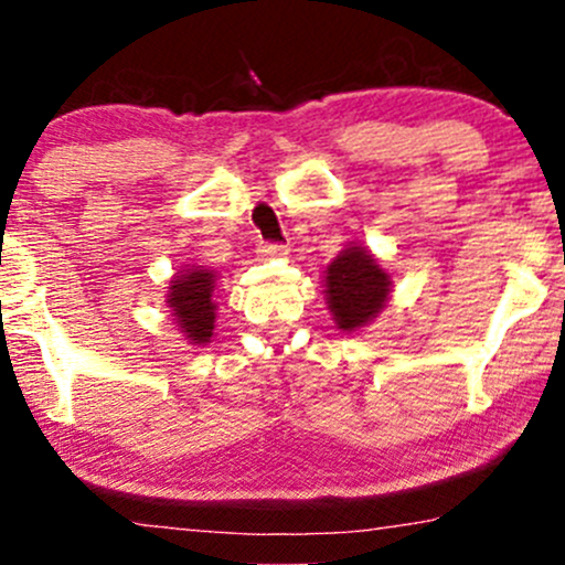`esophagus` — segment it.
Instances as JSON below:
<instances>
[{
  "instance_id": "1",
  "label": "esophagus",
  "mask_w": 565,
  "mask_h": 565,
  "mask_svg": "<svg viewBox=\"0 0 565 565\" xmlns=\"http://www.w3.org/2000/svg\"><path fill=\"white\" fill-rule=\"evenodd\" d=\"M260 255L265 257V260H274V257L289 255V249L284 244H263L260 246Z\"/></svg>"
}]
</instances>
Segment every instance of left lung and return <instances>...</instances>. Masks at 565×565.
Listing matches in <instances>:
<instances>
[{
  "label": "left lung",
  "mask_w": 565,
  "mask_h": 565,
  "mask_svg": "<svg viewBox=\"0 0 565 565\" xmlns=\"http://www.w3.org/2000/svg\"><path fill=\"white\" fill-rule=\"evenodd\" d=\"M323 297L340 332L372 323L393 297V278L366 246L350 242L323 270Z\"/></svg>",
  "instance_id": "8db88e82"
}]
</instances>
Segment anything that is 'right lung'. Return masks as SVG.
<instances>
[{"instance_id": "1", "label": "right lung", "mask_w": 565, "mask_h": 565, "mask_svg": "<svg viewBox=\"0 0 565 565\" xmlns=\"http://www.w3.org/2000/svg\"><path fill=\"white\" fill-rule=\"evenodd\" d=\"M217 274L204 265H183L167 287L172 323L188 345H206L215 337Z\"/></svg>"}]
</instances>
